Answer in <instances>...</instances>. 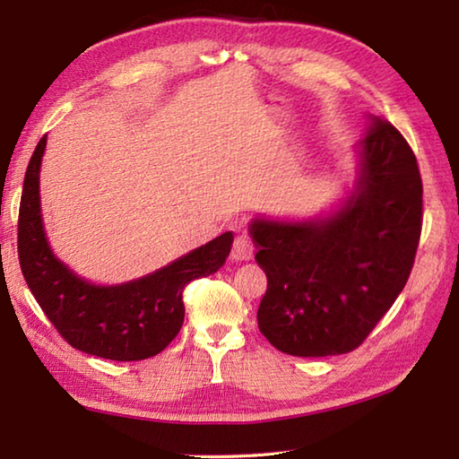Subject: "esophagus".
<instances>
[{"label": "esophagus", "mask_w": 459, "mask_h": 459, "mask_svg": "<svg viewBox=\"0 0 459 459\" xmlns=\"http://www.w3.org/2000/svg\"><path fill=\"white\" fill-rule=\"evenodd\" d=\"M255 256V242L248 235H238L232 242V258L235 260H250Z\"/></svg>", "instance_id": "esophagus-1"}]
</instances>
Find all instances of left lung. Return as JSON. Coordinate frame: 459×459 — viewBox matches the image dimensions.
Instances as JSON below:
<instances>
[{"instance_id": "left-lung-1", "label": "left lung", "mask_w": 459, "mask_h": 459, "mask_svg": "<svg viewBox=\"0 0 459 459\" xmlns=\"http://www.w3.org/2000/svg\"><path fill=\"white\" fill-rule=\"evenodd\" d=\"M355 191L333 217L256 219L250 235L268 288L258 329L281 353L343 355L368 337L414 266L422 232V178L393 124L368 116Z\"/></svg>"}]
</instances>
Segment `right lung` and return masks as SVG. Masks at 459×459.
Instances as JSON below:
<instances>
[{
	"label": "right lung",
	"instance_id": "add662e5",
	"mask_svg": "<svg viewBox=\"0 0 459 459\" xmlns=\"http://www.w3.org/2000/svg\"><path fill=\"white\" fill-rule=\"evenodd\" d=\"M45 145L47 135L39 140L27 165L19 204L17 255L29 290L58 335L82 353L110 360H142L161 353L183 325L185 286L224 264L232 232L128 284H91L48 248L39 201Z\"/></svg>",
	"mask_w": 459,
	"mask_h": 459
}]
</instances>
